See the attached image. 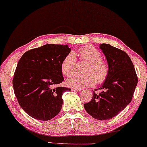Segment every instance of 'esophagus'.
I'll return each instance as SVG.
<instances>
[{
  "instance_id": "obj_1",
  "label": "esophagus",
  "mask_w": 147,
  "mask_h": 147,
  "mask_svg": "<svg viewBox=\"0 0 147 147\" xmlns=\"http://www.w3.org/2000/svg\"><path fill=\"white\" fill-rule=\"evenodd\" d=\"M72 91H75V92H80L81 90L80 88H75V87H72L71 88Z\"/></svg>"
}]
</instances>
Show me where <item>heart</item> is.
<instances>
[{
    "mask_svg": "<svg viewBox=\"0 0 147 147\" xmlns=\"http://www.w3.org/2000/svg\"><path fill=\"white\" fill-rule=\"evenodd\" d=\"M79 55L82 60L86 61L89 65L85 68V72L87 75H72L66 79L68 86L81 88L92 86L95 83H102L109 74V66L105 61L102 60V54L97 49L91 45L85 46L79 49ZM77 57L73 52H70L61 62L60 68L64 76H69L75 72Z\"/></svg>",
    "mask_w": 147,
    "mask_h": 147,
    "instance_id": "obj_1",
    "label": "heart"
}]
</instances>
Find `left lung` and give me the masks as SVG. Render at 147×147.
Here are the masks:
<instances>
[{
	"instance_id": "obj_1",
	"label": "left lung",
	"mask_w": 147,
	"mask_h": 147,
	"mask_svg": "<svg viewBox=\"0 0 147 147\" xmlns=\"http://www.w3.org/2000/svg\"><path fill=\"white\" fill-rule=\"evenodd\" d=\"M107 58L109 74L92 99L84 104L89 115L98 120H109L117 115L130 103L138 83L136 70L130 57L125 51L109 44L100 45Z\"/></svg>"
}]
</instances>
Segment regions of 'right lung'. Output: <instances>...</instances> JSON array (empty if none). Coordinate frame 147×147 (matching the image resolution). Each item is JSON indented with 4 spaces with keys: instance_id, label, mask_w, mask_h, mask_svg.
<instances>
[{
    "instance_id": "add662e5",
    "label": "right lung",
    "mask_w": 147,
    "mask_h": 147,
    "mask_svg": "<svg viewBox=\"0 0 147 147\" xmlns=\"http://www.w3.org/2000/svg\"><path fill=\"white\" fill-rule=\"evenodd\" d=\"M71 49L68 45L46 44L24 53L13 79L15 95L32 118L48 121L60 113L62 94L70 88L58 87L64 81L60 65Z\"/></svg>"
}]
</instances>
